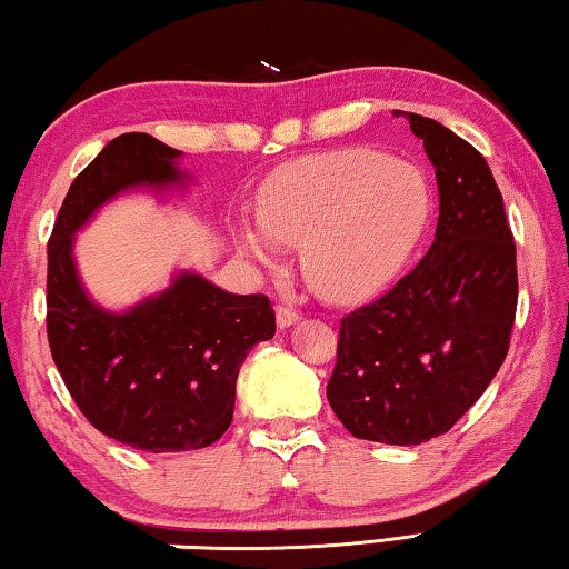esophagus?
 <instances>
[{
  "label": "esophagus",
  "mask_w": 569,
  "mask_h": 569,
  "mask_svg": "<svg viewBox=\"0 0 569 569\" xmlns=\"http://www.w3.org/2000/svg\"><path fill=\"white\" fill-rule=\"evenodd\" d=\"M299 319H301L299 311H293V309H288V307H278L276 309V321H278V327H281V329L293 327Z\"/></svg>",
  "instance_id": "34e87169"
}]
</instances>
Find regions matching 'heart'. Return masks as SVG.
<instances>
[{
    "mask_svg": "<svg viewBox=\"0 0 569 569\" xmlns=\"http://www.w3.org/2000/svg\"><path fill=\"white\" fill-rule=\"evenodd\" d=\"M431 217L435 193L421 168L350 148L268 178L258 193L260 227H240L237 244L266 266L276 244H301V273L321 299L360 301L401 278Z\"/></svg>",
    "mask_w": 569,
    "mask_h": 569,
    "instance_id": "1",
    "label": "heart"
}]
</instances>
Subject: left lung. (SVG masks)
I'll return each mask as SVG.
<instances>
[{
  "mask_svg": "<svg viewBox=\"0 0 569 569\" xmlns=\"http://www.w3.org/2000/svg\"><path fill=\"white\" fill-rule=\"evenodd\" d=\"M435 166V242L383 299L339 327L327 398L358 439L429 442L496 378L516 319V244L486 158L429 117L401 112Z\"/></svg>",
  "mask_w": 569,
  "mask_h": 569,
  "instance_id": "obj_1",
  "label": "left lung"
}]
</instances>
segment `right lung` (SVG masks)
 <instances>
[{
  "instance_id": "obj_1",
  "label": "right lung",
  "mask_w": 569,
  "mask_h": 569,
  "mask_svg": "<svg viewBox=\"0 0 569 569\" xmlns=\"http://www.w3.org/2000/svg\"><path fill=\"white\" fill-rule=\"evenodd\" d=\"M181 150L127 132L73 178L48 242V342L73 401L101 435L146 452H189L230 429L240 366L276 335L266 296L230 293L193 270L109 309L76 266V232L134 191L171 197L193 176Z\"/></svg>"
}]
</instances>
